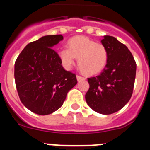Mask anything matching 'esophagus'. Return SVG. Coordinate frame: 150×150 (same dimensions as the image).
<instances>
[{
    "instance_id": "34e87169",
    "label": "esophagus",
    "mask_w": 150,
    "mask_h": 150,
    "mask_svg": "<svg viewBox=\"0 0 150 150\" xmlns=\"http://www.w3.org/2000/svg\"><path fill=\"white\" fill-rule=\"evenodd\" d=\"M76 79H77V81L79 82V81H82V80H84L86 78L83 77V76H79V75H77V76H76Z\"/></svg>"
}]
</instances>
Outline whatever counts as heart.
<instances>
[{"instance_id":"1","label":"heart","mask_w":150,"mask_h":150,"mask_svg":"<svg viewBox=\"0 0 150 150\" xmlns=\"http://www.w3.org/2000/svg\"><path fill=\"white\" fill-rule=\"evenodd\" d=\"M59 56L67 69L75 64L76 58L81 72L91 76L99 74L107 65L108 52L104 45L84 36H76L69 40L68 48L59 50Z\"/></svg>"}]
</instances>
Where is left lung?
<instances>
[{"label": "left lung", "mask_w": 150, "mask_h": 150, "mask_svg": "<svg viewBox=\"0 0 150 150\" xmlns=\"http://www.w3.org/2000/svg\"><path fill=\"white\" fill-rule=\"evenodd\" d=\"M100 42L108 52V61L100 75L88 78L86 100L94 111L109 115L121 110L132 98L137 64L128 47L114 37L104 36Z\"/></svg>", "instance_id": "8db88e82"}]
</instances>
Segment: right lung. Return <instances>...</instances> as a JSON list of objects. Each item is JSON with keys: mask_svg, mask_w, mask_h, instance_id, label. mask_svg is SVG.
<instances>
[{"mask_svg": "<svg viewBox=\"0 0 150 150\" xmlns=\"http://www.w3.org/2000/svg\"><path fill=\"white\" fill-rule=\"evenodd\" d=\"M62 40V34L42 37L28 43L15 62L14 76L20 100L38 115L59 110L67 92L77 83L76 74L64 69L52 49Z\"/></svg>", "mask_w": 150, "mask_h": 150, "instance_id": "1", "label": "right lung"}]
</instances>
